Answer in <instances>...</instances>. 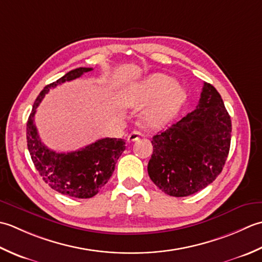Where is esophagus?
Here are the masks:
<instances>
[{"instance_id": "34e87169", "label": "esophagus", "mask_w": 262, "mask_h": 262, "mask_svg": "<svg viewBox=\"0 0 262 262\" xmlns=\"http://www.w3.org/2000/svg\"><path fill=\"white\" fill-rule=\"evenodd\" d=\"M140 136H141V133L139 131H132L130 135L127 136V141H129V142L136 141V140H138L139 138H140Z\"/></svg>"}]
</instances>
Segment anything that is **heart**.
I'll return each instance as SVG.
<instances>
[{"label": "heart", "mask_w": 262, "mask_h": 262, "mask_svg": "<svg viewBox=\"0 0 262 262\" xmlns=\"http://www.w3.org/2000/svg\"><path fill=\"white\" fill-rule=\"evenodd\" d=\"M186 95L176 86L173 78L165 74H152L126 89L124 103L131 107H141L151 103L142 116L149 129L164 126L172 121L182 107Z\"/></svg>", "instance_id": "b5f03b06"}]
</instances>
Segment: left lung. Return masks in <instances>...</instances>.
<instances>
[{
    "instance_id": "8db88e82",
    "label": "left lung",
    "mask_w": 262,
    "mask_h": 262,
    "mask_svg": "<svg viewBox=\"0 0 262 262\" xmlns=\"http://www.w3.org/2000/svg\"><path fill=\"white\" fill-rule=\"evenodd\" d=\"M232 122L220 93L205 82L196 108L152 137V182L172 196H188L216 180L231 146Z\"/></svg>"
}]
</instances>
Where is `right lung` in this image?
I'll return each mask as SVG.
<instances>
[{
    "label": "right lung",
    "instance_id": "add662e5",
    "mask_svg": "<svg viewBox=\"0 0 262 262\" xmlns=\"http://www.w3.org/2000/svg\"><path fill=\"white\" fill-rule=\"evenodd\" d=\"M92 70V68L74 69L55 82L47 84L36 98L27 122V146L42 180L53 190L79 199L92 198L107 183L117 159L125 150V141L123 139L104 138L76 151L55 152L41 142L34 116L41 99L51 88L71 81Z\"/></svg>",
    "mask_w": 262,
    "mask_h": 262
}]
</instances>
